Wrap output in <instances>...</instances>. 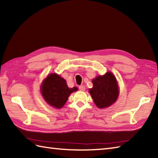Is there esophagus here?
<instances>
[{
	"label": "esophagus",
	"mask_w": 158,
	"mask_h": 158,
	"mask_svg": "<svg viewBox=\"0 0 158 158\" xmlns=\"http://www.w3.org/2000/svg\"><path fill=\"white\" fill-rule=\"evenodd\" d=\"M79 89L80 91H85V88L84 85H80L79 87Z\"/></svg>",
	"instance_id": "1"
}]
</instances>
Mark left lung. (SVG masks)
Instances as JSON below:
<instances>
[{
	"label": "left lung",
	"instance_id": "left-lung-1",
	"mask_svg": "<svg viewBox=\"0 0 158 158\" xmlns=\"http://www.w3.org/2000/svg\"><path fill=\"white\" fill-rule=\"evenodd\" d=\"M93 88L89 89L95 105L100 109L109 107L119 96L117 81L111 72L96 77L92 80Z\"/></svg>",
	"mask_w": 158,
	"mask_h": 158
}]
</instances>
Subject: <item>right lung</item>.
Returning a JSON list of instances; mask_svg holds the SVG:
<instances>
[{
	"label": "right lung",
	"mask_w": 158,
	"mask_h": 158,
	"mask_svg": "<svg viewBox=\"0 0 158 158\" xmlns=\"http://www.w3.org/2000/svg\"><path fill=\"white\" fill-rule=\"evenodd\" d=\"M78 88H69L66 80L57 75L51 73L43 80L41 85V92L46 102L56 109H61L68 100L70 94Z\"/></svg>",
	"instance_id": "right-lung-1"
}]
</instances>
